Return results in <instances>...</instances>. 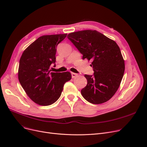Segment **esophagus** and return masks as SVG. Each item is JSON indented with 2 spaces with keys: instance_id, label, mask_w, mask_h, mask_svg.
Here are the masks:
<instances>
[{
  "instance_id": "1",
  "label": "esophagus",
  "mask_w": 147,
  "mask_h": 147,
  "mask_svg": "<svg viewBox=\"0 0 147 147\" xmlns=\"http://www.w3.org/2000/svg\"><path fill=\"white\" fill-rule=\"evenodd\" d=\"M71 75H72V78H74L77 77L78 76V75L77 74H75V73H74V72H72V73H71Z\"/></svg>"
}]
</instances>
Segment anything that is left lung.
Listing matches in <instances>:
<instances>
[{"label": "left lung", "mask_w": 147, "mask_h": 147, "mask_svg": "<svg viewBox=\"0 0 147 147\" xmlns=\"http://www.w3.org/2000/svg\"><path fill=\"white\" fill-rule=\"evenodd\" d=\"M67 38L83 55L91 60L94 74L85 75L86 86L81 90L84 98L92 104L107 102L118 90L125 70L119 47L96 30H83L68 34Z\"/></svg>", "instance_id": "left-lung-1"}]
</instances>
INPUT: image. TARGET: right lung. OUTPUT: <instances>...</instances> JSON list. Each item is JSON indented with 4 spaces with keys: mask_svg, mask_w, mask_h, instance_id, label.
Instances as JSON below:
<instances>
[{
    "mask_svg": "<svg viewBox=\"0 0 147 147\" xmlns=\"http://www.w3.org/2000/svg\"><path fill=\"white\" fill-rule=\"evenodd\" d=\"M67 34L41 36L23 51L19 61L18 78L27 95L36 104L46 106L61 96L64 84L71 80L69 72H51L55 63L57 46Z\"/></svg>",
    "mask_w": 147,
    "mask_h": 147,
    "instance_id": "add662e5",
    "label": "right lung"
}]
</instances>
